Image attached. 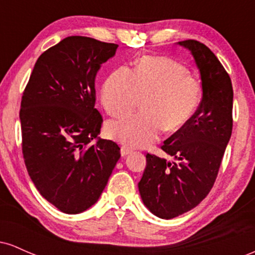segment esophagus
Masks as SVG:
<instances>
[{
    "instance_id": "1",
    "label": "esophagus",
    "mask_w": 255,
    "mask_h": 255,
    "mask_svg": "<svg viewBox=\"0 0 255 255\" xmlns=\"http://www.w3.org/2000/svg\"><path fill=\"white\" fill-rule=\"evenodd\" d=\"M131 152H133V150H131V148H129V147H127V146H122V147H121V156L122 157L128 156V154H130Z\"/></svg>"
}]
</instances>
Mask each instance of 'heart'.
Listing matches in <instances>:
<instances>
[{
  "label": "heart",
  "instance_id": "1",
  "mask_svg": "<svg viewBox=\"0 0 255 255\" xmlns=\"http://www.w3.org/2000/svg\"><path fill=\"white\" fill-rule=\"evenodd\" d=\"M200 84L183 64L168 57L145 56L133 72L116 69L103 85L102 105L111 116L130 113L144 99L140 115L108 122V136L130 147H141L157 139L162 129L175 133L187 125L200 101Z\"/></svg>",
  "mask_w": 255,
  "mask_h": 255
}]
</instances>
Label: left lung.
<instances>
[{
  "label": "left lung",
  "mask_w": 255,
  "mask_h": 255,
  "mask_svg": "<svg viewBox=\"0 0 255 255\" xmlns=\"http://www.w3.org/2000/svg\"><path fill=\"white\" fill-rule=\"evenodd\" d=\"M191 51L203 86V98L187 125L162 145L175 160L146 154L137 183L142 203L157 217L188 212L211 191L233 130V85L216 55L198 40L178 42Z\"/></svg>",
  "instance_id": "8db88e82"
}]
</instances>
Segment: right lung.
Here are the masks:
<instances>
[{"label":"right lung","mask_w":255,"mask_h":255,"mask_svg":"<svg viewBox=\"0 0 255 255\" xmlns=\"http://www.w3.org/2000/svg\"><path fill=\"white\" fill-rule=\"evenodd\" d=\"M118 46L64 38L40 55L22 95L26 169L40 195L68 215L97 203L121 157L116 142L98 137L103 119L95 108L96 75Z\"/></svg>","instance_id":"obj_1"}]
</instances>
